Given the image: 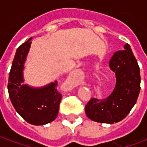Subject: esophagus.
<instances>
[{"label":"esophagus","mask_w":147,"mask_h":147,"mask_svg":"<svg viewBox=\"0 0 147 147\" xmlns=\"http://www.w3.org/2000/svg\"><path fill=\"white\" fill-rule=\"evenodd\" d=\"M83 78L84 76L82 71L74 70L69 74V76L67 78V83L71 86H76L82 83Z\"/></svg>","instance_id":"34e87169"}]
</instances>
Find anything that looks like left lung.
I'll return each instance as SVG.
<instances>
[{
	"mask_svg": "<svg viewBox=\"0 0 147 147\" xmlns=\"http://www.w3.org/2000/svg\"><path fill=\"white\" fill-rule=\"evenodd\" d=\"M116 52L109 67L116 75V86L108 98L90 99L85 112L90 120L102 123H117L124 119L136 103L140 92V70L130 45Z\"/></svg>",
	"mask_w": 147,
	"mask_h": 147,
	"instance_id": "left-lung-1",
	"label": "left lung"
}]
</instances>
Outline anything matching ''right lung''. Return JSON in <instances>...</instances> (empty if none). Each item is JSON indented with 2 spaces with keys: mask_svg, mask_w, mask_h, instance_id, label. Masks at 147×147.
Masks as SVG:
<instances>
[{
  "mask_svg": "<svg viewBox=\"0 0 147 147\" xmlns=\"http://www.w3.org/2000/svg\"><path fill=\"white\" fill-rule=\"evenodd\" d=\"M31 38L23 43L16 52L8 78V94L16 111L27 123L44 125L57 118L62 96L56 88L57 80L42 87L24 83V64Z\"/></svg>",
  "mask_w": 147,
  "mask_h": 147,
  "instance_id": "obj_1",
  "label": "right lung"
}]
</instances>
